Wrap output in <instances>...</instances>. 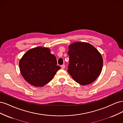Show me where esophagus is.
Here are the masks:
<instances>
[{
    "label": "esophagus",
    "mask_w": 123,
    "mask_h": 123,
    "mask_svg": "<svg viewBox=\"0 0 123 123\" xmlns=\"http://www.w3.org/2000/svg\"><path fill=\"white\" fill-rule=\"evenodd\" d=\"M61 68H62V69H65V65H62L61 66Z\"/></svg>",
    "instance_id": "34e87169"
}]
</instances>
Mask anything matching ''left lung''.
<instances>
[{"instance_id": "left-lung-1", "label": "left lung", "mask_w": 123, "mask_h": 123, "mask_svg": "<svg viewBox=\"0 0 123 123\" xmlns=\"http://www.w3.org/2000/svg\"><path fill=\"white\" fill-rule=\"evenodd\" d=\"M68 48L69 74L81 85L93 82L102 70L103 59L101 54L94 46L85 42L72 43Z\"/></svg>"}]
</instances>
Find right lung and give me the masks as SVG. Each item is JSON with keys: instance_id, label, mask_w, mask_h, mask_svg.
<instances>
[{"instance_id": "right-lung-1", "label": "right lung", "mask_w": 123, "mask_h": 123, "mask_svg": "<svg viewBox=\"0 0 123 123\" xmlns=\"http://www.w3.org/2000/svg\"><path fill=\"white\" fill-rule=\"evenodd\" d=\"M19 66L24 79L35 87L44 86L61 69L49 48L42 47L28 50L20 59Z\"/></svg>"}]
</instances>
